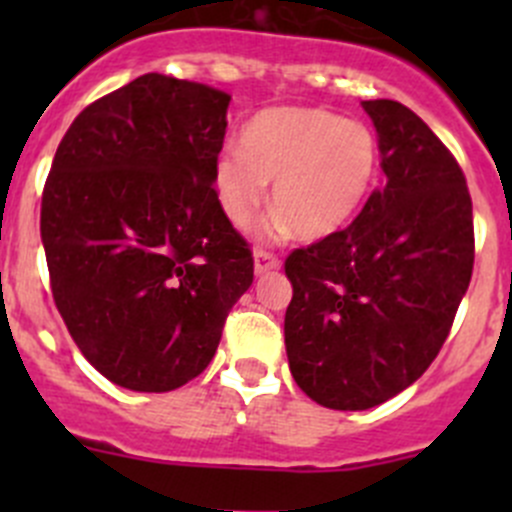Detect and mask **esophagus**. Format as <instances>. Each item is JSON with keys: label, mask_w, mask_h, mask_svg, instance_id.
<instances>
[{"label": "esophagus", "mask_w": 512, "mask_h": 512, "mask_svg": "<svg viewBox=\"0 0 512 512\" xmlns=\"http://www.w3.org/2000/svg\"><path fill=\"white\" fill-rule=\"evenodd\" d=\"M277 267H280V260H277L272 252H265V250L255 252V275H267V272L277 270Z\"/></svg>", "instance_id": "1"}]
</instances>
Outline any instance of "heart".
Segmentation results:
<instances>
[{
  "label": "heart",
  "instance_id": "heart-1",
  "mask_svg": "<svg viewBox=\"0 0 512 512\" xmlns=\"http://www.w3.org/2000/svg\"><path fill=\"white\" fill-rule=\"evenodd\" d=\"M376 175L379 141L366 123L317 106H272L245 123L240 151L215 160L213 190L225 218L247 230L272 183L275 215L262 235L322 240L359 213Z\"/></svg>",
  "mask_w": 512,
  "mask_h": 512
}]
</instances>
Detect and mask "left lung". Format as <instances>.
Segmentation results:
<instances>
[{"instance_id": "1", "label": "left lung", "mask_w": 512, "mask_h": 512, "mask_svg": "<svg viewBox=\"0 0 512 512\" xmlns=\"http://www.w3.org/2000/svg\"><path fill=\"white\" fill-rule=\"evenodd\" d=\"M384 185L354 223L285 262L289 371L334 411L394 399L441 352L473 272V205L456 158L404 103L361 101Z\"/></svg>"}]
</instances>
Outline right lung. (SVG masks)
<instances>
[{
  "instance_id": "add662e5",
  "label": "right lung",
  "mask_w": 512,
  "mask_h": 512,
  "mask_svg": "<svg viewBox=\"0 0 512 512\" xmlns=\"http://www.w3.org/2000/svg\"><path fill=\"white\" fill-rule=\"evenodd\" d=\"M230 94L146 74L76 116L41 198L51 294L116 386L163 394L215 356L252 252L213 190Z\"/></svg>"
}]
</instances>
